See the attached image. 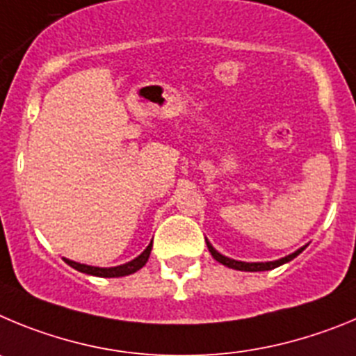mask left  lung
Segmentation results:
<instances>
[{
    "label": "left lung",
    "instance_id": "obj_1",
    "mask_svg": "<svg viewBox=\"0 0 356 356\" xmlns=\"http://www.w3.org/2000/svg\"><path fill=\"white\" fill-rule=\"evenodd\" d=\"M207 243V248H209L211 255H213L214 259H216L218 262H222L223 266H227V268H232V270H239V271H268V270H273V268H278V266L286 264V262L293 261L296 255H300L305 250V246H302V248H298L294 254H289L286 255V257L278 259V261H270V262H243V261H234V259H229L225 257V255H222L220 252H216V250L213 248V245H211L209 241L206 239Z\"/></svg>",
    "mask_w": 356,
    "mask_h": 356
}]
</instances>
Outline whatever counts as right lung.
Wrapping results in <instances>:
<instances>
[{
  "mask_svg": "<svg viewBox=\"0 0 356 356\" xmlns=\"http://www.w3.org/2000/svg\"><path fill=\"white\" fill-rule=\"evenodd\" d=\"M150 250H152V241H150V245L143 250L138 257L133 259V261H129V262H126V264L115 266V268H97V266H86V264H79V262H74V261H69V259H65V262L70 266V268H74V270L81 271V273L94 275V277H106V278L126 277V275L134 273V271H138L140 268H143V266H145V262L149 261Z\"/></svg>",
  "mask_w": 356,
  "mask_h": 356,
  "instance_id": "1",
  "label": "right lung"
}]
</instances>
